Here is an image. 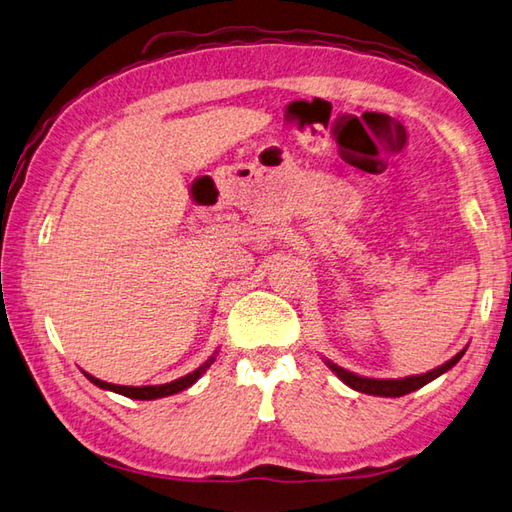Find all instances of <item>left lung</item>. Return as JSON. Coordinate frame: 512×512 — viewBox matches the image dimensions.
Masks as SVG:
<instances>
[{"label": "left lung", "instance_id": "left-lung-1", "mask_svg": "<svg viewBox=\"0 0 512 512\" xmlns=\"http://www.w3.org/2000/svg\"><path fill=\"white\" fill-rule=\"evenodd\" d=\"M466 350H461L459 354L452 356L450 361H446L439 368L430 370L426 374H417V376H406V379H368V376H359L350 370H343L341 365H336L332 361H325L327 368H330L339 379L350 385L352 390L363 392V394H374V397H403V394H410L414 390L423 388V385L435 381L437 376H441L443 372H448L452 365H457L461 356H464Z\"/></svg>", "mask_w": 512, "mask_h": 512}]
</instances>
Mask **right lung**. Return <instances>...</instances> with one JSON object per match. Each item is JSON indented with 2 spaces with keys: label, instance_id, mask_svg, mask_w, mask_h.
I'll return each mask as SVG.
<instances>
[{
  "label": "right lung",
  "instance_id": "right-lung-1",
  "mask_svg": "<svg viewBox=\"0 0 512 512\" xmlns=\"http://www.w3.org/2000/svg\"><path fill=\"white\" fill-rule=\"evenodd\" d=\"M216 361V356H209V359L196 368L194 372H189L185 376H180V379L171 381V383H162V385H115V383H106L95 379V376L86 374L84 376L89 379L93 385H98L102 390H111L115 394H122V397H129V399H138V401H153V399H162V397H171V394H178L182 390H187L194 385L202 374L209 370V365Z\"/></svg>",
  "mask_w": 512,
  "mask_h": 512
}]
</instances>
